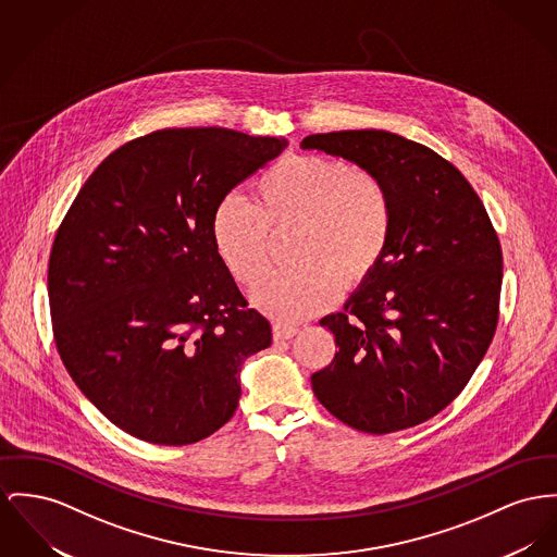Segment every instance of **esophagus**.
<instances>
[{
	"instance_id": "esophagus-1",
	"label": "esophagus",
	"mask_w": 557,
	"mask_h": 557,
	"mask_svg": "<svg viewBox=\"0 0 557 557\" xmlns=\"http://www.w3.org/2000/svg\"><path fill=\"white\" fill-rule=\"evenodd\" d=\"M299 332V327L297 325H289V323H274L272 325V337L278 342V339H289V337H294V335Z\"/></svg>"
}]
</instances>
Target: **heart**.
I'll list each match as a JSON object with an SVG mask.
<instances>
[{
  "mask_svg": "<svg viewBox=\"0 0 557 557\" xmlns=\"http://www.w3.org/2000/svg\"><path fill=\"white\" fill-rule=\"evenodd\" d=\"M292 230V265L268 274L253 301L281 321L323 310L342 287L361 285L386 256L393 236L388 189L339 158L289 156L253 186V202L227 194L211 220L213 245L230 274L251 287L268 263L270 232Z\"/></svg>",
  "mask_w": 557,
  "mask_h": 557,
  "instance_id": "obj_1",
  "label": "heart"
}]
</instances>
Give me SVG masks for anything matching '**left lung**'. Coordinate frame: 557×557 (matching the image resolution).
I'll use <instances>...</instances> for the list:
<instances>
[{
  "label": "left lung",
  "mask_w": 557,
  "mask_h": 557,
  "mask_svg": "<svg viewBox=\"0 0 557 557\" xmlns=\"http://www.w3.org/2000/svg\"><path fill=\"white\" fill-rule=\"evenodd\" d=\"M301 149L370 171L393 202L386 256L344 312L321 319L337 352L312 391L357 431L416 426L460 395L494 337L498 236L465 175L426 146L370 128L310 135Z\"/></svg>",
  "instance_id": "8db88e82"
}]
</instances>
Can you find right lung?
<instances>
[{
    "label": "right lung",
    "mask_w": 557,
    "mask_h": 557,
    "mask_svg": "<svg viewBox=\"0 0 557 557\" xmlns=\"http://www.w3.org/2000/svg\"><path fill=\"white\" fill-rule=\"evenodd\" d=\"M287 139L164 128L112 151L61 223L48 297L86 399L148 444H196L234 416L240 368L272 344L211 236L218 202Z\"/></svg>",
    "instance_id": "right-lung-1"
}]
</instances>
